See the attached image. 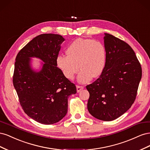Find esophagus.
I'll return each mask as SVG.
<instances>
[{"label":"esophagus","instance_id":"esophagus-1","mask_svg":"<svg viewBox=\"0 0 150 150\" xmlns=\"http://www.w3.org/2000/svg\"><path fill=\"white\" fill-rule=\"evenodd\" d=\"M76 88H77V92L78 93H79V92H80L81 90H82L83 88H84V87L83 86H79V85H77L76 86Z\"/></svg>","mask_w":150,"mask_h":150}]
</instances>
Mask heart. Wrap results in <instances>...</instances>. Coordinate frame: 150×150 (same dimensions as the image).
Listing matches in <instances>:
<instances>
[{"mask_svg":"<svg viewBox=\"0 0 150 150\" xmlns=\"http://www.w3.org/2000/svg\"><path fill=\"white\" fill-rule=\"evenodd\" d=\"M67 56L59 55L56 64L66 78L73 79L81 69L78 77L81 83H87L103 73L106 62V50L99 40L78 38L66 50ZM80 67L79 68V67Z\"/></svg>","mask_w":150,"mask_h":150,"instance_id":"b5f03b06","label":"heart"}]
</instances>
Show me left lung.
<instances>
[{
    "mask_svg": "<svg viewBox=\"0 0 150 150\" xmlns=\"http://www.w3.org/2000/svg\"><path fill=\"white\" fill-rule=\"evenodd\" d=\"M106 62L99 78L86 86L89 93L88 110L96 118L110 121L123 115L137 95L142 69L128 44L104 34Z\"/></svg>",
    "mask_w": 150,
    "mask_h": 150,
    "instance_id": "obj_1",
    "label": "left lung"
}]
</instances>
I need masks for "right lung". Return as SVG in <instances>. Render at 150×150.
I'll return each mask as SVG.
<instances>
[{
	"label": "right lung",
	"instance_id": "add662e5",
	"mask_svg": "<svg viewBox=\"0 0 150 150\" xmlns=\"http://www.w3.org/2000/svg\"><path fill=\"white\" fill-rule=\"evenodd\" d=\"M64 40L59 34H40L27 44L16 58L12 81L20 104L25 114L41 124L52 125L61 120L67 112L68 97L77 92L75 84L56 64ZM30 57L45 62L40 72L30 69Z\"/></svg>",
	"mask_w": 150,
	"mask_h": 150
}]
</instances>
